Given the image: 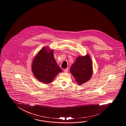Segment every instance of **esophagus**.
Here are the masks:
<instances>
[{
	"instance_id": "1",
	"label": "esophagus",
	"mask_w": 126,
	"mask_h": 126,
	"mask_svg": "<svg viewBox=\"0 0 126 126\" xmlns=\"http://www.w3.org/2000/svg\"><path fill=\"white\" fill-rule=\"evenodd\" d=\"M68 71V68H65V69H64V72H67Z\"/></svg>"
}]
</instances>
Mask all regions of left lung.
I'll return each mask as SVG.
<instances>
[{"label": "left lung", "mask_w": 126, "mask_h": 126, "mask_svg": "<svg viewBox=\"0 0 126 126\" xmlns=\"http://www.w3.org/2000/svg\"><path fill=\"white\" fill-rule=\"evenodd\" d=\"M70 72L79 85L89 80L93 72L92 61L89 55L77 58L70 68Z\"/></svg>", "instance_id": "left-lung-1"}]
</instances>
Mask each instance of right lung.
<instances>
[{
	"label": "right lung",
	"instance_id": "1",
	"mask_svg": "<svg viewBox=\"0 0 126 126\" xmlns=\"http://www.w3.org/2000/svg\"><path fill=\"white\" fill-rule=\"evenodd\" d=\"M43 47L39 51L33 60L32 71L38 80L46 84L51 83L54 77L62 69L56 63L53 50H47Z\"/></svg>",
	"mask_w": 126,
	"mask_h": 126
}]
</instances>
